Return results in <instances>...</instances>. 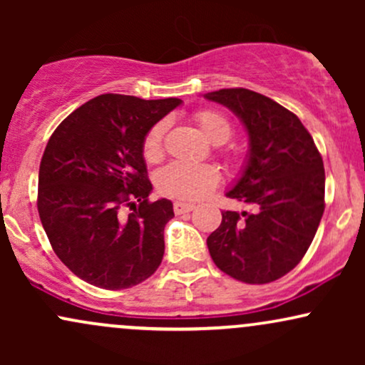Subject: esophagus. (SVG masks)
Returning a JSON list of instances; mask_svg holds the SVG:
<instances>
[{"label": "esophagus", "mask_w": 365, "mask_h": 365, "mask_svg": "<svg viewBox=\"0 0 365 365\" xmlns=\"http://www.w3.org/2000/svg\"><path fill=\"white\" fill-rule=\"evenodd\" d=\"M194 207H195L194 204H190V202H180V200H177V202L173 204L175 215H185V212H190Z\"/></svg>", "instance_id": "34e87169"}]
</instances>
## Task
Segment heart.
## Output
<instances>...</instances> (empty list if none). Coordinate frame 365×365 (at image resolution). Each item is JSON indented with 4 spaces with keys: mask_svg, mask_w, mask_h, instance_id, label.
Masks as SVG:
<instances>
[{
    "mask_svg": "<svg viewBox=\"0 0 365 365\" xmlns=\"http://www.w3.org/2000/svg\"><path fill=\"white\" fill-rule=\"evenodd\" d=\"M195 123L200 132L215 144H225L232 137V123L217 111L202 110L195 113ZM165 123H156L145 135L142 154L148 161H158L163 156ZM220 170L211 163L171 161L156 175L159 192L177 199L194 200L207 195L220 182Z\"/></svg>",
    "mask_w": 365,
    "mask_h": 365,
    "instance_id": "b5f03b06",
    "label": "heart"
}]
</instances>
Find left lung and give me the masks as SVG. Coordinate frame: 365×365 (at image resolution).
<instances>
[{"label":"left lung","instance_id":"1","mask_svg":"<svg viewBox=\"0 0 365 365\" xmlns=\"http://www.w3.org/2000/svg\"><path fill=\"white\" fill-rule=\"evenodd\" d=\"M204 98L232 110L249 135V154L226 197L247 211H223L207 237L223 273L250 284L290 273L311 247L324 212V165L311 133L292 111L249 89H220Z\"/></svg>","mask_w":365,"mask_h":365}]
</instances>
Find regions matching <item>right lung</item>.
Here are the masks:
<instances>
[{"label":"right lung","instance_id":"add662e5","mask_svg":"<svg viewBox=\"0 0 365 365\" xmlns=\"http://www.w3.org/2000/svg\"><path fill=\"white\" fill-rule=\"evenodd\" d=\"M177 98L103 94L54 130L39 168L37 211L54 254L75 276L123 290L148 279L165 254L168 199L150 202L142 144ZM133 212L123 215V207Z\"/></svg>","mask_w":365,"mask_h":365}]
</instances>
